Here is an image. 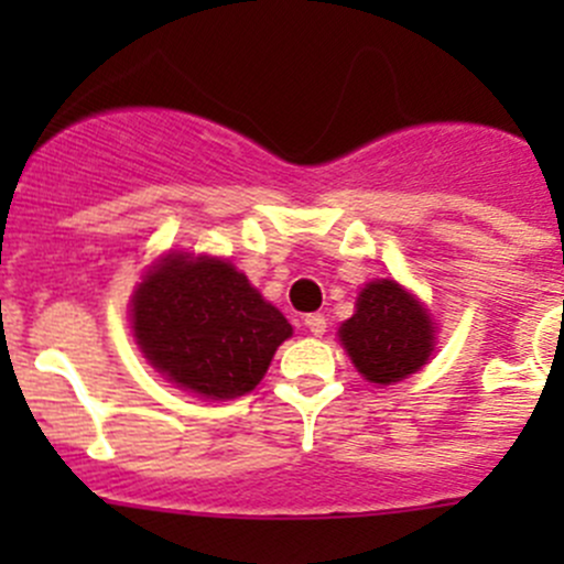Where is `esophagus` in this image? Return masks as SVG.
Returning a JSON list of instances; mask_svg holds the SVG:
<instances>
[{
  "instance_id": "1",
  "label": "esophagus",
  "mask_w": 564,
  "mask_h": 564,
  "mask_svg": "<svg viewBox=\"0 0 564 564\" xmlns=\"http://www.w3.org/2000/svg\"><path fill=\"white\" fill-rule=\"evenodd\" d=\"M305 327H308L311 335L322 338V335L327 333V318H324L322 314H308L305 316Z\"/></svg>"
}]
</instances>
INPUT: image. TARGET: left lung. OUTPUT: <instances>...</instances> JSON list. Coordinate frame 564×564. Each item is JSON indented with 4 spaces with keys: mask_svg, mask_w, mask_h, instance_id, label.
<instances>
[{
    "mask_svg": "<svg viewBox=\"0 0 564 564\" xmlns=\"http://www.w3.org/2000/svg\"><path fill=\"white\" fill-rule=\"evenodd\" d=\"M355 308L338 327V338L368 382H401L429 362L436 346V324L401 283L390 278L366 283Z\"/></svg>",
    "mask_w": 564,
    "mask_h": 564,
    "instance_id": "8db88e82",
    "label": "left lung"
}]
</instances>
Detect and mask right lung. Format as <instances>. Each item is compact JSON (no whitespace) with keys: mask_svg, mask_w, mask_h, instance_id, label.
<instances>
[{"mask_svg":"<svg viewBox=\"0 0 564 564\" xmlns=\"http://www.w3.org/2000/svg\"><path fill=\"white\" fill-rule=\"evenodd\" d=\"M130 316L152 368L176 388L215 401L253 390L292 335L286 316L231 261L180 250L141 278Z\"/></svg>","mask_w":564,"mask_h":564,"instance_id":"1","label":"right lung"}]
</instances>
